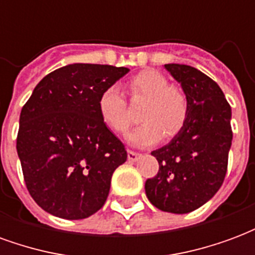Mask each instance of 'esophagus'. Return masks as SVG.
<instances>
[{
	"label": "esophagus",
	"mask_w": 255,
	"mask_h": 255,
	"mask_svg": "<svg viewBox=\"0 0 255 255\" xmlns=\"http://www.w3.org/2000/svg\"><path fill=\"white\" fill-rule=\"evenodd\" d=\"M140 153H136V151H132V150H128L127 151V157H128V161H131V162H133V161H138L139 158H140Z\"/></svg>",
	"instance_id": "esophagus-1"
}]
</instances>
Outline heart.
Here are the masks:
<instances>
[{
    "instance_id": "b5f03b06",
    "label": "heart",
    "mask_w": 255,
    "mask_h": 255,
    "mask_svg": "<svg viewBox=\"0 0 255 255\" xmlns=\"http://www.w3.org/2000/svg\"><path fill=\"white\" fill-rule=\"evenodd\" d=\"M127 87L133 100H144L139 113V119L143 123L128 135L131 143L151 146L162 135L171 139L182 131L188 117L187 97L180 89L169 86L164 73L144 69L128 80ZM98 113L101 120L113 132L123 133L129 127L131 119L127 104L116 86H111L101 93Z\"/></svg>"
}]
</instances>
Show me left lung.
Segmentation results:
<instances>
[{
    "label": "left lung",
    "mask_w": 255,
    "mask_h": 255,
    "mask_svg": "<svg viewBox=\"0 0 255 255\" xmlns=\"http://www.w3.org/2000/svg\"><path fill=\"white\" fill-rule=\"evenodd\" d=\"M188 102L187 122L165 146L151 151L158 173L144 190L155 208L184 214L213 198L224 182L232 143L231 106L219 84L197 68L165 64Z\"/></svg>",
    "instance_id": "1"
}]
</instances>
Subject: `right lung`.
<instances>
[{
  "instance_id": "right-lung-1",
  "label": "right lung",
  "mask_w": 255,
  "mask_h": 255,
  "mask_svg": "<svg viewBox=\"0 0 255 255\" xmlns=\"http://www.w3.org/2000/svg\"><path fill=\"white\" fill-rule=\"evenodd\" d=\"M128 71L69 64L42 79L23 106L16 149L27 190L47 213L82 220L104 206L127 151L101 120L98 98Z\"/></svg>"
}]
</instances>
